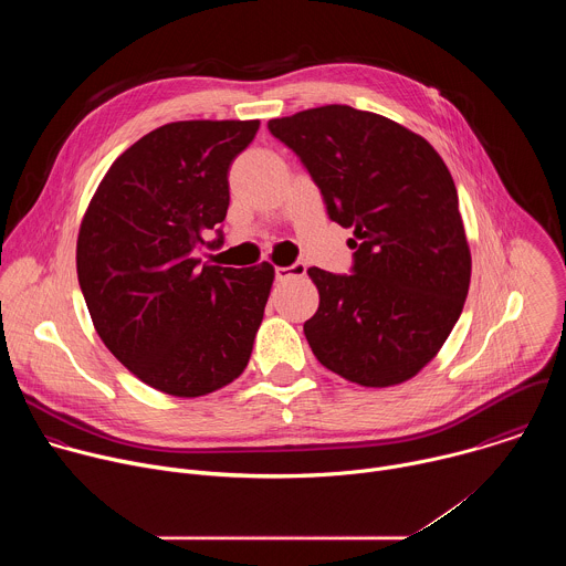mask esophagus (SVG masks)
Listing matches in <instances>:
<instances>
[{
  "mask_svg": "<svg viewBox=\"0 0 566 566\" xmlns=\"http://www.w3.org/2000/svg\"><path fill=\"white\" fill-rule=\"evenodd\" d=\"M306 273V266L304 264H291V266H275V277L282 282V280H291V277H304Z\"/></svg>",
  "mask_w": 566,
  "mask_h": 566,
  "instance_id": "esophagus-1",
  "label": "esophagus"
}]
</instances>
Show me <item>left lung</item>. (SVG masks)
<instances>
[{
	"mask_svg": "<svg viewBox=\"0 0 566 566\" xmlns=\"http://www.w3.org/2000/svg\"><path fill=\"white\" fill-rule=\"evenodd\" d=\"M313 177L329 217L354 228V275L311 266L304 322L315 358L363 387L417 376L443 347L470 286L459 197L439 151L412 129L349 105L269 120Z\"/></svg>",
	"mask_w": 566,
	"mask_h": 566,
	"instance_id": "1",
	"label": "left lung"
}]
</instances>
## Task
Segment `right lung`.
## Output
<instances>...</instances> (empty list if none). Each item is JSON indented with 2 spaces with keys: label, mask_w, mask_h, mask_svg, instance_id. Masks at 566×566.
<instances>
[{
  "label": "right lung",
  "mask_w": 566,
  "mask_h": 566,
  "mask_svg": "<svg viewBox=\"0 0 566 566\" xmlns=\"http://www.w3.org/2000/svg\"><path fill=\"white\" fill-rule=\"evenodd\" d=\"M260 120H177L127 147L80 223L75 266L105 347L145 385L179 398L247 369L275 269L203 264L226 219L228 170ZM221 241V239H219Z\"/></svg>",
  "instance_id": "right-lung-1"
}]
</instances>
